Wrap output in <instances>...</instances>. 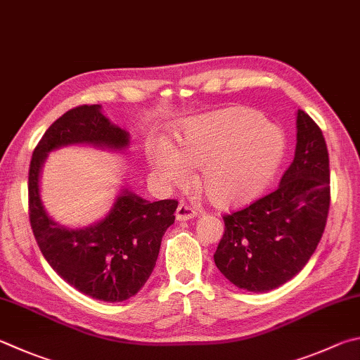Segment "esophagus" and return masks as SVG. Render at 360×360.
<instances>
[{
    "instance_id": "1",
    "label": "esophagus",
    "mask_w": 360,
    "mask_h": 360,
    "mask_svg": "<svg viewBox=\"0 0 360 360\" xmlns=\"http://www.w3.org/2000/svg\"><path fill=\"white\" fill-rule=\"evenodd\" d=\"M195 215H197V211L192 206H188L187 202H181L178 209H176V219L178 220H191Z\"/></svg>"
}]
</instances>
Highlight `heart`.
<instances>
[{
	"label": "heart",
	"mask_w": 360,
	"mask_h": 360,
	"mask_svg": "<svg viewBox=\"0 0 360 360\" xmlns=\"http://www.w3.org/2000/svg\"><path fill=\"white\" fill-rule=\"evenodd\" d=\"M285 154V139L255 110L200 116L187 121L169 141L151 143L149 159L162 181L181 184L188 168H200L198 182L206 197L220 207L243 205L263 191Z\"/></svg>",
	"instance_id": "heart-1"
}]
</instances>
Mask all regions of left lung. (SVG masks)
I'll list each match as a JSON object with an SVG mask.
<instances>
[{"mask_svg": "<svg viewBox=\"0 0 360 360\" xmlns=\"http://www.w3.org/2000/svg\"><path fill=\"white\" fill-rule=\"evenodd\" d=\"M329 153L318 124L297 110V145L280 184L250 205L224 215L215 266L238 288L266 292L309 263L328 221Z\"/></svg>", "mask_w": 360, "mask_h": 360, "instance_id": "8db88e82", "label": "left lung"}]
</instances>
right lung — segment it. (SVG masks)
<instances>
[{"instance_id":"add662e5","label":"right lung","mask_w":360,"mask_h":360,"mask_svg":"<svg viewBox=\"0 0 360 360\" xmlns=\"http://www.w3.org/2000/svg\"><path fill=\"white\" fill-rule=\"evenodd\" d=\"M77 143L122 149L129 145V134L110 122L101 105H78L58 117L31 158L30 224L45 259L63 280L93 299L122 302L135 296L151 276L178 201L149 202L122 191L99 224L80 230L56 224L42 206L39 174L47 153Z\"/></svg>"}]
</instances>
